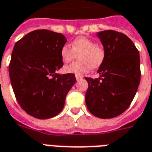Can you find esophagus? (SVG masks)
Instances as JSON below:
<instances>
[{
	"label": "esophagus",
	"instance_id": "esophagus-1",
	"mask_svg": "<svg viewBox=\"0 0 152 152\" xmlns=\"http://www.w3.org/2000/svg\"><path fill=\"white\" fill-rule=\"evenodd\" d=\"M76 80H77V81H79V80H82L83 76H77V75H76Z\"/></svg>",
	"mask_w": 152,
	"mask_h": 152
}]
</instances>
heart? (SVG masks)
<instances>
[{
    "mask_svg": "<svg viewBox=\"0 0 152 152\" xmlns=\"http://www.w3.org/2000/svg\"><path fill=\"white\" fill-rule=\"evenodd\" d=\"M72 48L65 44L61 47L60 55L63 62L68 63L78 55L79 61L64 67L65 73L81 76L87 72L91 68H97L102 65L104 58V50L98 46L94 40L85 37L76 38L72 42Z\"/></svg>",
    "mask_w": 152,
    "mask_h": 152,
    "instance_id": "heart-1",
    "label": "heart"
}]
</instances>
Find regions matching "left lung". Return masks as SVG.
Wrapping results in <instances>:
<instances>
[{
	"label": "left lung",
	"mask_w": 152,
	"mask_h": 152,
	"mask_svg": "<svg viewBox=\"0 0 152 152\" xmlns=\"http://www.w3.org/2000/svg\"><path fill=\"white\" fill-rule=\"evenodd\" d=\"M103 45L104 58L98 79L87 78L85 102L94 116L112 119L125 112L136 94L140 80V55L127 36L113 30L96 33Z\"/></svg>",
	"instance_id": "1"
}]
</instances>
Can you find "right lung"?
I'll use <instances>...</instances> for the list:
<instances>
[{
	"label": "right lung",
	"instance_id": "add662e5",
	"mask_svg": "<svg viewBox=\"0 0 152 152\" xmlns=\"http://www.w3.org/2000/svg\"><path fill=\"white\" fill-rule=\"evenodd\" d=\"M67 40L61 33L37 29L16 42L9 65V76L17 102L27 114L50 119L63 109L75 75L58 74L63 66L61 47Z\"/></svg>",
	"mask_w": 152,
	"mask_h": 152
}]
</instances>
